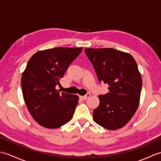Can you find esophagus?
<instances>
[{
    "label": "esophagus",
    "instance_id": "1",
    "mask_svg": "<svg viewBox=\"0 0 161 161\" xmlns=\"http://www.w3.org/2000/svg\"><path fill=\"white\" fill-rule=\"evenodd\" d=\"M91 96L90 93H87L86 95H84V96H80V98L82 99V100H86L87 98H88Z\"/></svg>",
    "mask_w": 161,
    "mask_h": 161
}]
</instances>
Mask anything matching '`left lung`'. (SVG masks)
Masks as SVG:
<instances>
[{"mask_svg": "<svg viewBox=\"0 0 161 161\" xmlns=\"http://www.w3.org/2000/svg\"><path fill=\"white\" fill-rule=\"evenodd\" d=\"M98 80L108 85L93 111L97 125L108 130L122 128L138 107L142 85L138 65L131 54L114 48H85Z\"/></svg>", "mask_w": 161, "mask_h": 161, "instance_id": "obj_1", "label": "left lung"}]
</instances>
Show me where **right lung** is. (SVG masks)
<instances>
[{"mask_svg": "<svg viewBox=\"0 0 161 161\" xmlns=\"http://www.w3.org/2000/svg\"><path fill=\"white\" fill-rule=\"evenodd\" d=\"M82 47H54L34 54L21 77L23 99L30 115L41 126L59 128L72 119L79 97L60 93L55 87Z\"/></svg>", "mask_w": 161, "mask_h": 161, "instance_id": "add662e5", "label": "right lung"}]
</instances>
